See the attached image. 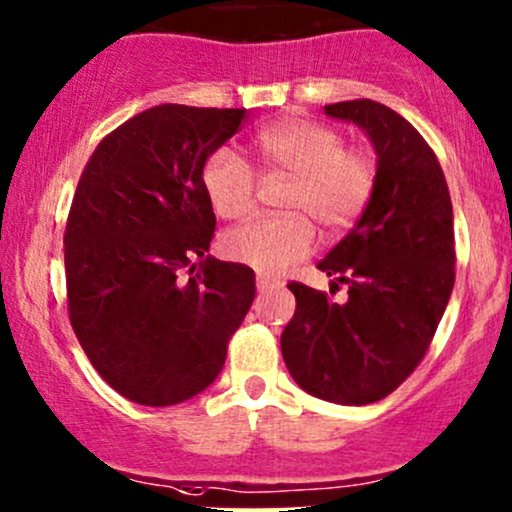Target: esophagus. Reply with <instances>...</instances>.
<instances>
[{
    "instance_id": "1",
    "label": "esophagus",
    "mask_w": 512,
    "mask_h": 512,
    "mask_svg": "<svg viewBox=\"0 0 512 512\" xmlns=\"http://www.w3.org/2000/svg\"><path fill=\"white\" fill-rule=\"evenodd\" d=\"M282 282H279L277 277H269V274L260 272L257 274V289L260 291H267V289H274V286H279Z\"/></svg>"
}]
</instances>
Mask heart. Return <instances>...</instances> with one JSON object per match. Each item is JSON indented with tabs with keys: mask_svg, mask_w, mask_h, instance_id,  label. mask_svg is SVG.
Returning <instances> with one entry per match:
<instances>
[{
	"mask_svg": "<svg viewBox=\"0 0 512 512\" xmlns=\"http://www.w3.org/2000/svg\"><path fill=\"white\" fill-rule=\"evenodd\" d=\"M252 148L272 172L291 174L282 196L284 216H260L223 233V252L233 260L282 272L313 247L308 217L325 233H338L359 216L374 184V167L357 148H345L338 131L323 123L289 119L257 131ZM204 192L213 211L240 218L255 204V174L243 155L218 148L204 165Z\"/></svg>",
	"mask_w": 512,
	"mask_h": 512,
	"instance_id": "obj_1",
	"label": "heart"
}]
</instances>
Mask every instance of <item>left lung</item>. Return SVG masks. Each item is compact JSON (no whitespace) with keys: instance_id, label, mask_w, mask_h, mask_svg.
<instances>
[{"instance_id":"1","label":"left lung","mask_w":512,"mask_h":512,"mask_svg":"<svg viewBox=\"0 0 512 512\" xmlns=\"http://www.w3.org/2000/svg\"><path fill=\"white\" fill-rule=\"evenodd\" d=\"M357 123L376 150L372 199L320 272L330 294L291 282L294 318L282 355L296 384L340 406H367L396 391L428 352L454 286V216L447 179L425 138L372 99L325 106Z\"/></svg>"}]
</instances>
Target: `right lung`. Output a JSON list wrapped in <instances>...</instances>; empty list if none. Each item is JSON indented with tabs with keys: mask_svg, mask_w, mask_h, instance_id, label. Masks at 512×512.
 Returning <instances> with one entry per match:
<instances>
[{
	"mask_svg": "<svg viewBox=\"0 0 512 512\" xmlns=\"http://www.w3.org/2000/svg\"><path fill=\"white\" fill-rule=\"evenodd\" d=\"M245 109L160 104L101 138L65 226L67 313L101 379L140 406L204 391L255 299V272L206 255V157Z\"/></svg>",
	"mask_w": 512,
	"mask_h": 512,
	"instance_id": "obj_1",
	"label": "right lung"
}]
</instances>
